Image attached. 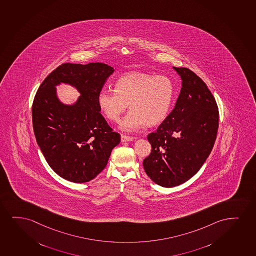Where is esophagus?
Here are the masks:
<instances>
[{"instance_id": "esophagus-1", "label": "esophagus", "mask_w": 256, "mask_h": 256, "mask_svg": "<svg viewBox=\"0 0 256 256\" xmlns=\"http://www.w3.org/2000/svg\"><path fill=\"white\" fill-rule=\"evenodd\" d=\"M134 139H136V138H134V137L128 136H125V134H122V136H120V140H122V142H131V140H133Z\"/></svg>"}]
</instances>
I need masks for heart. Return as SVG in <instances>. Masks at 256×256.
I'll list each match as a JSON object with an SVG mask.
<instances>
[{
    "label": "heart",
    "instance_id": "heart-1",
    "mask_svg": "<svg viewBox=\"0 0 256 256\" xmlns=\"http://www.w3.org/2000/svg\"><path fill=\"white\" fill-rule=\"evenodd\" d=\"M174 96L173 80L164 76L126 74L114 83V90H102L98 105L108 119L118 122L130 104V111L120 122L124 131H136L145 124L156 125L165 120Z\"/></svg>",
    "mask_w": 256,
    "mask_h": 256
}]
</instances>
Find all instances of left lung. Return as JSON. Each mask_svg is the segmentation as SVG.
<instances>
[{"label": "left lung", "mask_w": 256, "mask_h": 256, "mask_svg": "<svg viewBox=\"0 0 256 256\" xmlns=\"http://www.w3.org/2000/svg\"><path fill=\"white\" fill-rule=\"evenodd\" d=\"M174 68L182 88L172 112L148 136L152 150L143 160L150 179L165 188L182 184L199 171L219 128L218 106L206 83L190 68Z\"/></svg>", "instance_id": "1"}]
</instances>
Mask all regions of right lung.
<instances>
[{
    "label": "right lung",
    "instance_id": "add662e5",
    "mask_svg": "<svg viewBox=\"0 0 256 256\" xmlns=\"http://www.w3.org/2000/svg\"><path fill=\"white\" fill-rule=\"evenodd\" d=\"M112 66L100 62L62 64L45 78L32 105L37 144L56 173L72 182H88L102 171L110 154L120 140L100 113L98 94ZM76 86L78 102L68 106L56 96L60 82Z\"/></svg>",
    "mask_w": 256,
    "mask_h": 256
}]
</instances>
